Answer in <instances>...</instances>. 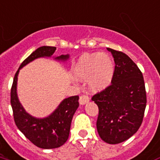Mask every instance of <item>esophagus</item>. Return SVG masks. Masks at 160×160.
Here are the masks:
<instances>
[{"instance_id":"obj_1","label":"esophagus","mask_w":160,"mask_h":160,"mask_svg":"<svg viewBox=\"0 0 160 160\" xmlns=\"http://www.w3.org/2000/svg\"><path fill=\"white\" fill-rule=\"evenodd\" d=\"M80 105H84L86 104V102H88L90 101V98L87 95H81L80 97Z\"/></svg>"}]
</instances>
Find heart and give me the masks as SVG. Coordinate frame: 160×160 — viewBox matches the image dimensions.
<instances>
[{
  "label": "heart",
  "instance_id": "b5f03b06",
  "mask_svg": "<svg viewBox=\"0 0 160 160\" xmlns=\"http://www.w3.org/2000/svg\"><path fill=\"white\" fill-rule=\"evenodd\" d=\"M114 65L112 58L105 53H86L73 67L74 76L80 80H88L90 89L101 91L112 81Z\"/></svg>",
  "mask_w": 160,
  "mask_h": 160
}]
</instances>
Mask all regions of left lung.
<instances>
[{"label":"left lung","instance_id":"8db88e82","mask_svg":"<svg viewBox=\"0 0 160 160\" xmlns=\"http://www.w3.org/2000/svg\"><path fill=\"white\" fill-rule=\"evenodd\" d=\"M115 62L111 85L92 98L98 106L97 129L102 140L123 142L142 123L147 96L142 72L126 54L107 48Z\"/></svg>","mask_w":160,"mask_h":160}]
</instances>
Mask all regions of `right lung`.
<instances>
[{"mask_svg":"<svg viewBox=\"0 0 160 160\" xmlns=\"http://www.w3.org/2000/svg\"><path fill=\"white\" fill-rule=\"evenodd\" d=\"M55 51V47L44 46L33 52L20 65L15 74L11 89V105L17 127L33 144L44 149L59 148L68 140L71 121L79 107V97L73 96L65 98L57 109L48 117L43 119L35 118L26 112L18 98V75L19 69L23 66L39 58L52 57ZM68 58V55H61L55 58V59L66 61Z\"/></svg>","mask_w":160,"mask_h":160,"instance_id":"right-lung-1","label":"right lung"}]
</instances>
